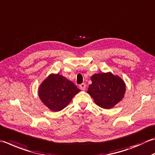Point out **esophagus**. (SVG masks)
Wrapping results in <instances>:
<instances>
[{
  "label": "esophagus",
  "mask_w": 155,
  "mask_h": 155,
  "mask_svg": "<svg viewBox=\"0 0 155 155\" xmlns=\"http://www.w3.org/2000/svg\"><path fill=\"white\" fill-rule=\"evenodd\" d=\"M79 87H80V89L81 90H83V91L85 90V89H86V84H84V83H82V84H81L80 85H79Z\"/></svg>",
  "instance_id": "obj_1"
}]
</instances>
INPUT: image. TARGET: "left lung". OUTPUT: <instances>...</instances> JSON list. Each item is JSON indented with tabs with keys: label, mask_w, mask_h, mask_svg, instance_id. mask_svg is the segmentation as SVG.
<instances>
[{
	"label": "left lung",
	"mask_w": 155,
	"mask_h": 155,
	"mask_svg": "<svg viewBox=\"0 0 155 155\" xmlns=\"http://www.w3.org/2000/svg\"><path fill=\"white\" fill-rule=\"evenodd\" d=\"M87 93L95 104L104 109H111L122 101L126 93V83L111 72L94 74Z\"/></svg>",
	"instance_id": "left-lung-1"
}]
</instances>
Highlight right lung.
Returning <instances> with one entry per match:
<instances>
[{"mask_svg":"<svg viewBox=\"0 0 155 155\" xmlns=\"http://www.w3.org/2000/svg\"><path fill=\"white\" fill-rule=\"evenodd\" d=\"M81 90L72 81L59 73H51L41 82L38 96L50 110L56 112L65 108Z\"/></svg>","mask_w":155,"mask_h":155,"instance_id":"add662e5","label":"right lung"}]
</instances>
